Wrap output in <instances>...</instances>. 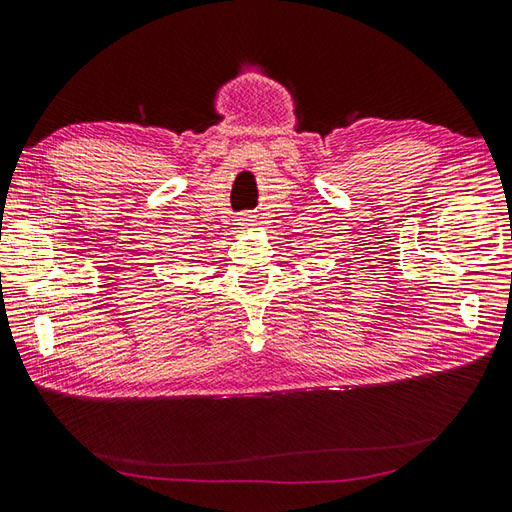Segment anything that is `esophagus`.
<instances>
[{"label": "esophagus", "mask_w": 512, "mask_h": 512, "mask_svg": "<svg viewBox=\"0 0 512 512\" xmlns=\"http://www.w3.org/2000/svg\"><path fill=\"white\" fill-rule=\"evenodd\" d=\"M235 225H238V229H248L253 225V216L251 214H240L238 218H235Z\"/></svg>", "instance_id": "esophagus-1"}]
</instances>
